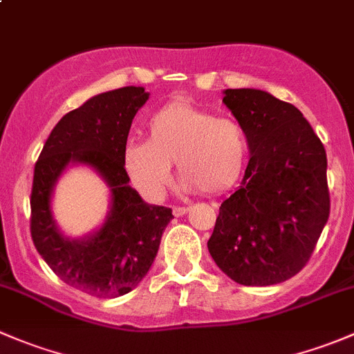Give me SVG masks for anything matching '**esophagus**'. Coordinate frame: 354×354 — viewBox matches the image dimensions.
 <instances>
[{"instance_id": "1", "label": "esophagus", "mask_w": 354, "mask_h": 354, "mask_svg": "<svg viewBox=\"0 0 354 354\" xmlns=\"http://www.w3.org/2000/svg\"><path fill=\"white\" fill-rule=\"evenodd\" d=\"M188 210H190L188 207H173V216L174 217H181V216H185Z\"/></svg>"}]
</instances>
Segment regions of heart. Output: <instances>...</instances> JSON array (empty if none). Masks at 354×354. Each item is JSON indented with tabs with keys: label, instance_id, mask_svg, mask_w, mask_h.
I'll use <instances>...</instances> for the list:
<instances>
[{
	"label": "heart",
	"instance_id": "heart-1",
	"mask_svg": "<svg viewBox=\"0 0 354 354\" xmlns=\"http://www.w3.org/2000/svg\"><path fill=\"white\" fill-rule=\"evenodd\" d=\"M149 140L128 142L123 166L133 187L160 200L171 183V164L185 190L217 195L233 187L245 167L248 142L231 118H216L188 102H171L149 120Z\"/></svg>",
	"mask_w": 354,
	"mask_h": 354
}]
</instances>
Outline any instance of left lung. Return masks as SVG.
I'll return each mask as SVG.
<instances>
[{
    "label": "left lung",
    "mask_w": 354,
    "mask_h": 354,
    "mask_svg": "<svg viewBox=\"0 0 354 354\" xmlns=\"http://www.w3.org/2000/svg\"><path fill=\"white\" fill-rule=\"evenodd\" d=\"M223 102L252 157L207 246L234 283H283L306 266L329 219L326 149L301 111L269 92L226 88Z\"/></svg>",
    "instance_id": "1"
}]
</instances>
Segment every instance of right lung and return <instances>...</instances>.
Wrapping results in <instances>:
<instances>
[{
	"mask_svg": "<svg viewBox=\"0 0 354 354\" xmlns=\"http://www.w3.org/2000/svg\"><path fill=\"white\" fill-rule=\"evenodd\" d=\"M147 99L149 92L133 85L94 95L58 121L35 162L32 241L63 283L95 298L123 296L144 279L173 219L171 209L142 200L123 166L131 121ZM70 163L92 167L111 192L105 224L78 241L57 230L50 210L55 181Z\"/></svg>",
	"mask_w": 354,
	"mask_h": 354,
	"instance_id": "add662e5",
	"label": "right lung"
}]
</instances>
